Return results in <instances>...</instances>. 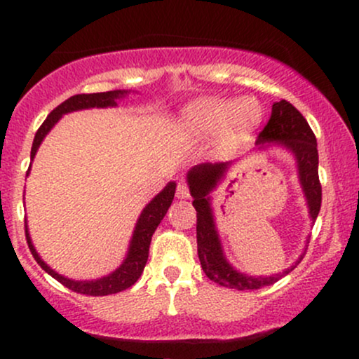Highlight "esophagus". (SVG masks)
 <instances>
[{
  "label": "esophagus",
  "mask_w": 359,
  "mask_h": 359,
  "mask_svg": "<svg viewBox=\"0 0 359 359\" xmlns=\"http://www.w3.org/2000/svg\"><path fill=\"white\" fill-rule=\"evenodd\" d=\"M175 194H177V197H179V199H189V197H191V191H189L187 184H185V182H179V185H177Z\"/></svg>",
  "instance_id": "esophagus-1"
}]
</instances>
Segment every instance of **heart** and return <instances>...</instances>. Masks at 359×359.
<instances>
[{
  "label": "heart",
  "mask_w": 359,
  "mask_h": 359,
  "mask_svg": "<svg viewBox=\"0 0 359 359\" xmlns=\"http://www.w3.org/2000/svg\"><path fill=\"white\" fill-rule=\"evenodd\" d=\"M262 106L253 97L238 101L203 97L184 111V128L197 137H208L221 130L222 148H231L253 130L262 119Z\"/></svg>",
  "instance_id": "heart-1"
}]
</instances>
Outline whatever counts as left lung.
<instances>
[{
	"mask_svg": "<svg viewBox=\"0 0 359 359\" xmlns=\"http://www.w3.org/2000/svg\"><path fill=\"white\" fill-rule=\"evenodd\" d=\"M265 142H278L287 147L297 158L299 179L302 184L304 194L307 197L309 212L312 221L317 219L323 201V187L319 180V154H317V140L314 131L309 126L307 119L300 114V111L290 102L282 100L271 106V116L265 128L259 131L257 145ZM229 163H201L189 172V189L194 197L192 205L197 211V255H199L201 266L209 280L217 285L236 288V290H257V288L273 285L280 278L285 277L300 263V259L292 269L283 273L271 275V277H248L240 273L226 262L222 255L219 238L214 228L211 204H209V192L216 187L228 170Z\"/></svg>",
	"mask_w": 359,
	"mask_h": 359,
	"instance_id": "left-lung-1",
	"label": "left lung"
}]
</instances>
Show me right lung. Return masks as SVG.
I'll list each match as a JSON object with an SVG mask.
<instances>
[{
  "label": "right lung",
  "mask_w": 359,
  "mask_h": 359,
  "mask_svg": "<svg viewBox=\"0 0 359 359\" xmlns=\"http://www.w3.org/2000/svg\"><path fill=\"white\" fill-rule=\"evenodd\" d=\"M126 90H108V93H94V94H76V96H71L69 100H65L62 104L57 106L55 109L48 114L47 119L42 123V126L36 130L34 145H32V158H34L36 150H39L40 143L45 138V135L52 130V126L59 121L62 114L71 113V111L77 109H88V108H108V106H116L118 97L125 96ZM30 172V168L27 170ZM175 194V182H168L167 187L163 189L158 196H155V199L151 201L150 204L143 209L142 216L137 222V228H135L133 238H131L130 251H128V257L123 265L119 266L118 270H114L113 273H109L108 277H102L100 280H86V282H77V280L65 278L62 275L53 271L50 266H47V263L42 262V258L39 257L34 245H32L30 236H28L27 224H25V236H27L28 248H30L32 255L36 259L42 269L47 271L48 275H52L53 278L59 280L64 287L71 288L72 292H77V294L82 295H93V297H102V295H111L118 294V292L126 290L133 285L135 282L140 278V275L143 273V269L147 265L148 259V250H150V241L151 236H154L156 226L160 224V221L163 219L168 208H170L172 201H174Z\"/></svg>",
  "instance_id": "right-lung-1"
}]
</instances>
